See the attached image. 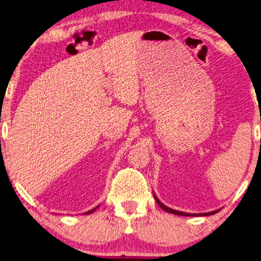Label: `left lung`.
Listing matches in <instances>:
<instances>
[{
	"label": "left lung",
	"mask_w": 261,
	"mask_h": 261,
	"mask_svg": "<svg viewBox=\"0 0 261 261\" xmlns=\"http://www.w3.org/2000/svg\"><path fill=\"white\" fill-rule=\"evenodd\" d=\"M154 199L158 203L159 206L162 209L165 210L167 213H171V214H174V215H181V216H209V215H214V214L219 212V210H215V212H210V213H203V214H190V213H183V212H178V210H174V209H171L169 206H166L165 204H163L162 202L159 201L158 198H156V196L154 195Z\"/></svg>",
	"instance_id": "8db88e82"
}]
</instances>
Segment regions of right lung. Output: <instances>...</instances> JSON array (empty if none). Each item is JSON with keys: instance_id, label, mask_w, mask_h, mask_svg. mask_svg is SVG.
<instances>
[{"instance_id": "1", "label": "right lung", "mask_w": 261, "mask_h": 261, "mask_svg": "<svg viewBox=\"0 0 261 261\" xmlns=\"http://www.w3.org/2000/svg\"><path fill=\"white\" fill-rule=\"evenodd\" d=\"M98 206H99V205H97V206H96V208H94V209H91V210H89V212H87V213H84V215H87V214H91V213H94V212H95V210H96V209H97V208H98Z\"/></svg>"}]
</instances>
